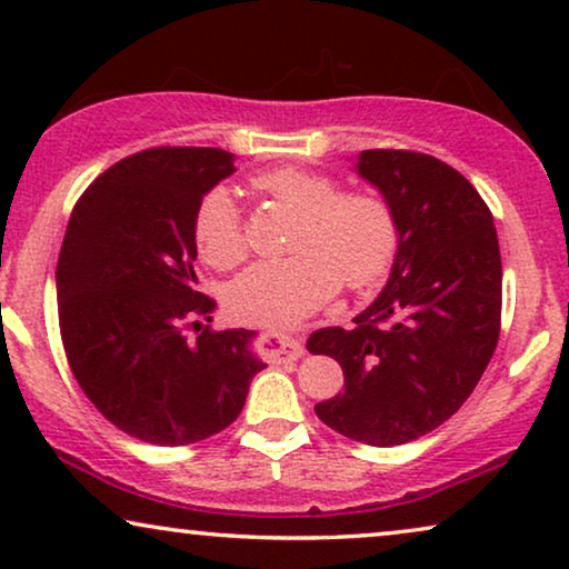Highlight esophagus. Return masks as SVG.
Wrapping results in <instances>:
<instances>
[{"mask_svg": "<svg viewBox=\"0 0 569 569\" xmlns=\"http://www.w3.org/2000/svg\"><path fill=\"white\" fill-rule=\"evenodd\" d=\"M259 347L271 362H292V360H298V357H302V352H306L298 339L287 337V333H274V331L261 333Z\"/></svg>", "mask_w": 569, "mask_h": 569, "instance_id": "34e87169", "label": "esophagus"}]
</instances>
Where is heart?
Returning <instances> with one entry per match:
<instances>
[{
  "label": "heart",
  "mask_w": 569,
  "mask_h": 569,
  "mask_svg": "<svg viewBox=\"0 0 569 569\" xmlns=\"http://www.w3.org/2000/svg\"><path fill=\"white\" fill-rule=\"evenodd\" d=\"M256 186L302 217L292 259H267L243 271L228 290L232 316L256 326H290L329 300L341 279L362 287L396 251V220L378 193H341L337 178L306 168H277ZM193 238L209 267L232 269L248 256L246 224L228 186L204 193Z\"/></svg>",
  "instance_id": "heart-1"
}]
</instances>
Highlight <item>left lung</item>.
Listing matches in <instances>:
<instances>
[{"label":"left lung","mask_w":569,"mask_h":569,"mask_svg":"<svg viewBox=\"0 0 569 569\" xmlns=\"http://www.w3.org/2000/svg\"><path fill=\"white\" fill-rule=\"evenodd\" d=\"M357 176L396 220L388 282L352 329H318L308 352L345 370V393L316 403L331 430L391 448L432 432L477 388L500 339L502 261L479 191L432 154L365 150Z\"/></svg>","instance_id":"1"}]
</instances>
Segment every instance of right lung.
I'll list each match as a JSON object with an SVG mask.
<instances>
[{
    "label": "right lung",
    "instance_id": "obj_1",
    "mask_svg": "<svg viewBox=\"0 0 569 569\" xmlns=\"http://www.w3.org/2000/svg\"><path fill=\"white\" fill-rule=\"evenodd\" d=\"M217 147H154L88 186L57 263L59 326L77 383L108 422L152 446H189L236 422L267 365L256 331L201 323L214 300L193 271V217L236 173ZM194 333L191 335L190 331Z\"/></svg>",
    "mask_w": 569,
    "mask_h": 569
}]
</instances>
